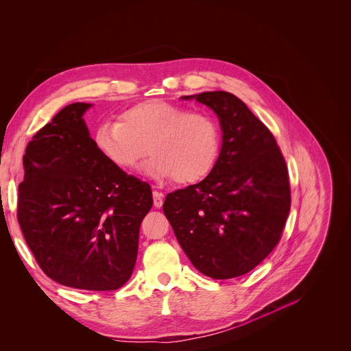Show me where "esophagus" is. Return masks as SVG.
<instances>
[{
    "label": "esophagus",
    "instance_id": "obj_1",
    "mask_svg": "<svg viewBox=\"0 0 351 351\" xmlns=\"http://www.w3.org/2000/svg\"><path fill=\"white\" fill-rule=\"evenodd\" d=\"M152 196H154V206L156 208H160L162 204H163V195L160 192H158V191H154Z\"/></svg>",
    "mask_w": 351,
    "mask_h": 351
}]
</instances>
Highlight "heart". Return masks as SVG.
Instances as JSON below:
<instances>
[{
    "mask_svg": "<svg viewBox=\"0 0 351 351\" xmlns=\"http://www.w3.org/2000/svg\"><path fill=\"white\" fill-rule=\"evenodd\" d=\"M99 152L114 165L132 169L149 149L144 168L156 180L195 183L213 171L220 131L212 115L162 101L138 103L120 114V123H103L95 132Z\"/></svg>",
    "mask_w": 351,
    "mask_h": 351,
    "instance_id": "heart-1",
    "label": "heart"
}]
</instances>
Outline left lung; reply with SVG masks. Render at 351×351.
<instances>
[{
  "label": "left lung",
  "mask_w": 351,
  "mask_h": 351,
  "mask_svg": "<svg viewBox=\"0 0 351 351\" xmlns=\"http://www.w3.org/2000/svg\"><path fill=\"white\" fill-rule=\"evenodd\" d=\"M196 100L219 117L221 149L202 182L169 193L163 213L193 267L213 279L254 269L281 239L291 208L285 159L271 131L234 95Z\"/></svg>",
  "instance_id": "8db88e82"
}]
</instances>
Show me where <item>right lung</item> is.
Here are the masks:
<instances>
[{"instance_id":"obj_1","label":"right lung","mask_w":351,"mask_h":351,"mask_svg":"<svg viewBox=\"0 0 351 351\" xmlns=\"http://www.w3.org/2000/svg\"><path fill=\"white\" fill-rule=\"evenodd\" d=\"M73 103L40 128L23 155L18 223L42 271L87 291L121 288L132 274L139 226L152 207L147 182L96 148Z\"/></svg>"}]
</instances>
